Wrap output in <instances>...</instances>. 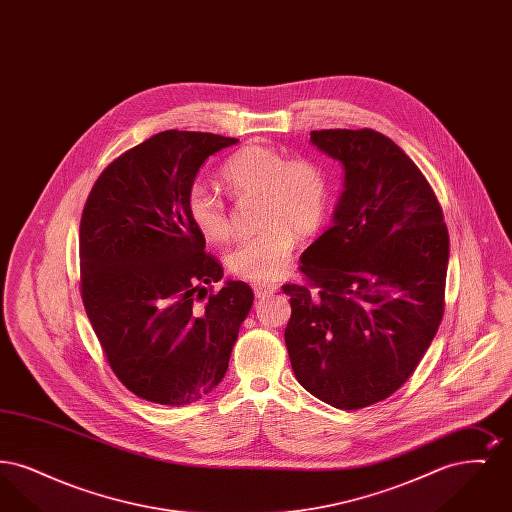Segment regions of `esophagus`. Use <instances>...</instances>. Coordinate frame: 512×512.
Segmentation results:
<instances>
[{"label": "esophagus", "mask_w": 512, "mask_h": 512, "mask_svg": "<svg viewBox=\"0 0 512 512\" xmlns=\"http://www.w3.org/2000/svg\"><path fill=\"white\" fill-rule=\"evenodd\" d=\"M253 292L257 297H267V295L278 292V286L276 284H253Z\"/></svg>", "instance_id": "34e87169"}]
</instances>
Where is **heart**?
<instances>
[{"label": "heart", "mask_w": 512, "mask_h": 512, "mask_svg": "<svg viewBox=\"0 0 512 512\" xmlns=\"http://www.w3.org/2000/svg\"><path fill=\"white\" fill-rule=\"evenodd\" d=\"M222 180L238 199L261 195L257 224L263 230L228 253V268L251 282L282 276L297 236H313L326 219L330 205L326 172L311 159H288L280 149L255 144L224 163ZM188 217L207 242L220 244L232 236L222 201L203 186H194L188 194Z\"/></svg>", "instance_id": "b5f03b06"}]
</instances>
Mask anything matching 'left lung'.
<instances>
[{
	"mask_svg": "<svg viewBox=\"0 0 512 512\" xmlns=\"http://www.w3.org/2000/svg\"><path fill=\"white\" fill-rule=\"evenodd\" d=\"M340 161L332 226L301 255L309 286L286 284L284 338L297 382L345 411L384 401L424 357L443 317L449 234L438 197L388 136L313 130Z\"/></svg>",
	"mask_w": 512,
	"mask_h": 512,
	"instance_id": "left-lung-1",
	"label": "left lung"
}]
</instances>
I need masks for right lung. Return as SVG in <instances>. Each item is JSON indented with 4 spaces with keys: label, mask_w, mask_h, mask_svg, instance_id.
I'll return each instance as SVG.
<instances>
[{
    "label": "right lung",
    "mask_w": 512,
    "mask_h": 512,
    "mask_svg": "<svg viewBox=\"0 0 512 512\" xmlns=\"http://www.w3.org/2000/svg\"><path fill=\"white\" fill-rule=\"evenodd\" d=\"M238 144L165 130L99 174L80 220V292L109 366L134 395L182 407L215 390L253 290L222 278L188 217L201 165Z\"/></svg>",
    "instance_id": "1"
}]
</instances>
